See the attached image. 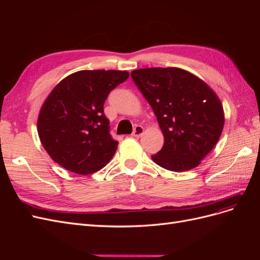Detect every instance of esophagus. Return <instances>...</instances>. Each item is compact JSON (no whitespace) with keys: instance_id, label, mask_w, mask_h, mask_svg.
Segmentation results:
<instances>
[{"instance_id":"34e87169","label":"esophagus","mask_w":260,"mask_h":260,"mask_svg":"<svg viewBox=\"0 0 260 260\" xmlns=\"http://www.w3.org/2000/svg\"><path fill=\"white\" fill-rule=\"evenodd\" d=\"M143 132H144V128L142 127V125H137V127L135 128V130H133L132 137H135V138H140L141 136L143 135Z\"/></svg>"}]
</instances>
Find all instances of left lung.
<instances>
[{
	"instance_id": "obj_1",
	"label": "left lung",
	"mask_w": 260,
	"mask_h": 260,
	"mask_svg": "<svg viewBox=\"0 0 260 260\" xmlns=\"http://www.w3.org/2000/svg\"><path fill=\"white\" fill-rule=\"evenodd\" d=\"M131 76L164 135L162 148L152 156L154 162L176 172L198 167L223 130L224 112L216 92L178 67L141 68Z\"/></svg>"
}]
</instances>
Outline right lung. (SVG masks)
Returning <instances> with one entry per match:
<instances>
[{"instance_id": "1", "label": "right lung", "mask_w": 260, "mask_h": 260, "mask_svg": "<svg viewBox=\"0 0 260 260\" xmlns=\"http://www.w3.org/2000/svg\"><path fill=\"white\" fill-rule=\"evenodd\" d=\"M127 70H80L64 78L43 102L38 135L51 158L78 175L105 167L118 142L109 135L104 102L128 79Z\"/></svg>"}]
</instances>
